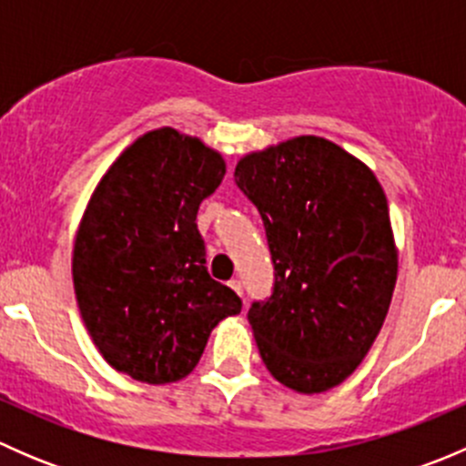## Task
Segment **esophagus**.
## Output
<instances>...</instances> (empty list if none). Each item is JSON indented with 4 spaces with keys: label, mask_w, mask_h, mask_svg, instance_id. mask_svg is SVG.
<instances>
[{
    "label": "esophagus",
    "mask_w": 466,
    "mask_h": 466,
    "mask_svg": "<svg viewBox=\"0 0 466 466\" xmlns=\"http://www.w3.org/2000/svg\"><path fill=\"white\" fill-rule=\"evenodd\" d=\"M229 286H232V289L237 290L238 295H243V284H241V279H238V277H234V279H229Z\"/></svg>",
    "instance_id": "34e87169"
}]
</instances>
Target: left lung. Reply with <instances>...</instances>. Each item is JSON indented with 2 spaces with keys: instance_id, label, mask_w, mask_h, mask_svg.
Masks as SVG:
<instances>
[{
  "instance_id": "8db88e82",
  "label": "left lung",
  "mask_w": 466,
  "mask_h": 466,
  "mask_svg": "<svg viewBox=\"0 0 466 466\" xmlns=\"http://www.w3.org/2000/svg\"><path fill=\"white\" fill-rule=\"evenodd\" d=\"M257 205L275 279L248 311L268 372L298 392L342 383L388 316L397 250L374 173L322 137L246 155L234 171Z\"/></svg>"
}]
</instances>
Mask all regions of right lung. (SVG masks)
Returning <instances> with one entry per match:
<instances>
[{"label": "right lung", "instance_id": "obj_1", "mask_svg": "<svg viewBox=\"0 0 466 466\" xmlns=\"http://www.w3.org/2000/svg\"><path fill=\"white\" fill-rule=\"evenodd\" d=\"M225 162L162 128L124 150L89 200L74 243V289L94 345L119 372L162 385L198 365L211 329L241 298L211 279L198 207Z\"/></svg>", "mask_w": 466, "mask_h": 466}]
</instances>
